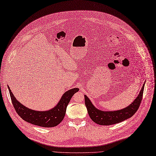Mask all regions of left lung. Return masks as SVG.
I'll return each mask as SVG.
<instances>
[{"mask_svg":"<svg viewBox=\"0 0 156 156\" xmlns=\"http://www.w3.org/2000/svg\"><path fill=\"white\" fill-rule=\"evenodd\" d=\"M145 87L144 83L143 87L136 98L126 107L117 111H105L96 108L92 103L89 98L84 95L85 104L90 119L93 122L101 125H111L116 124L131 118L138 110L142 100L143 94Z\"/></svg>","mask_w":156,"mask_h":156,"instance_id":"8db88e82","label":"left lung"}]
</instances>
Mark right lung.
I'll return each mask as SVG.
<instances>
[{
    "label": "right lung",
    "mask_w": 156,
    "mask_h": 156,
    "mask_svg": "<svg viewBox=\"0 0 156 156\" xmlns=\"http://www.w3.org/2000/svg\"><path fill=\"white\" fill-rule=\"evenodd\" d=\"M8 87L13 105L20 118L28 123L42 127H53L61 123L65 116L68 103L73 96L79 90L78 88L69 89L62 95L59 102L55 107L48 111H39L23 105L15 98L9 85Z\"/></svg>",
    "instance_id": "right-lung-1"
}]
</instances>
